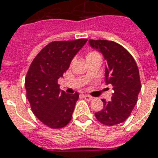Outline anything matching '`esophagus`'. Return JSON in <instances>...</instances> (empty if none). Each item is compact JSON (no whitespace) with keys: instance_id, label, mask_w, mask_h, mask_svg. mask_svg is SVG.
<instances>
[{"instance_id":"1","label":"esophagus","mask_w":158,"mask_h":158,"mask_svg":"<svg viewBox=\"0 0 158 158\" xmlns=\"http://www.w3.org/2000/svg\"><path fill=\"white\" fill-rule=\"evenodd\" d=\"M84 98L86 100V101H91L93 99V97L89 95H84Z\"/></svg>"}]
</instances>
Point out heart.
Here are the masks:
<instances>
[{
    "label": "heart",
    "mask_w": 158,
    "mask_h": 158,
    "mask_svg": "<svg viewBox=\"0 0 158 158\" xmlns=\"http://www.w3.org/2000/svg\"><path fill=\"white\" fill-rule=\"evenodd\" d=\"M100 56L97 52H89V54L87 55V57H91V56Z\"/></svg>",
    "instance_id": "b5f03b06"
}]
</instances>
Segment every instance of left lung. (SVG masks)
Here are the masks:
<instances>
[{
	"label": "left lung",
	"instance_id": "obj_1",
	"mask_svg": "<svg viewBox=\"0 0 158 158\" xmlns=\"http://www.w3.org/2000/svg\"><path fill=\"white\" fill-rule=\"evenodd\" d=\"M89 43L106 60V82L113 89L112 101L102 99L104 107L95 116L104 125H117L129 118L137 102L141 89L139 69L131 54L116 42L89 40Z\"/></svg>",
	"mask_w": 158,
	"mask_h": 158
}]
</instances>
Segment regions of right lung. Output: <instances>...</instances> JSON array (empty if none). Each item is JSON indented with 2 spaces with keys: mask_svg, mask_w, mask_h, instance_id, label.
<instances>
[{
  "mask_svg": "<svg viewBox=\"0 0 158 158\" xmlns=\"http://www.w3.org/2000/svg\"><path fill=\"white\" fill-rule=\"evenodd\" d=\"M87 39L52 41L33 60L25 77L26 96L33 113L52 129L65 127L72 118L79 93L66 94L57 80L69 69Z\"/></svg>",
  "mask_w": 158,
  "mask_h": 158,
  "instance_id": "1",
  "label": "right lung"
}]
</instances>
